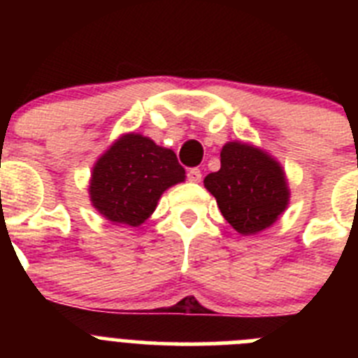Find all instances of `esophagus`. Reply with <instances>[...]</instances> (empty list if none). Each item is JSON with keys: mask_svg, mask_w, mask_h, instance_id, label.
<instances>
[{"mask_svg": "<svg viewBox=\"0 0 358 358\" xmlns=\"http://www.w3.org/2000/svg\"><path fill=\"white\" fill-rule=\"evenodd\" d=\"M202 179V173L199 169H189L188 170V181L189 182H201Z\"/></svg>", "mask_w": 358, "mask_h": 358, "instance_id": "obj_1", "label": "esophagus"}]
</instances>
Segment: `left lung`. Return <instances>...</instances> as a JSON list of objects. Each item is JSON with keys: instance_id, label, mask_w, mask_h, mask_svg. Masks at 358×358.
<instances>
[{"instance_id": "1", "label": "left lung", "mask_w": 358, "mask_h": 358, "mask_svg": "<svg viewBox=\"0 0 358 358\" xmlns=\"http://www.w3.org/2000/svg\"><path fill=\"white\" fill-rule=\"evenodd\" d=\"M204 186L240 235L267 229L289 206L290 192L281 164L262 148L242 141L224 145L220 170L208 173Z\"/></svg>"}]
</instances>
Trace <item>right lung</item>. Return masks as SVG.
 <instances>
[{
	"label": "right lung",
	"instance_id": "right-lung-1",
	"mask_svg": "<svg viewBox=\"0 0 358 358\" xmlns=\"http://www.w3.org/2000/svg\"><path fill=\"white\" fill-rule=\"evenodd\" d=\"M177 156L141 134H123L93 166L90 197L113 224L138 227L154 213L164 189L185 181Z\"/></svg>",
	"mask_w": 358,
	"mask_h": 358
}]
</instances>
